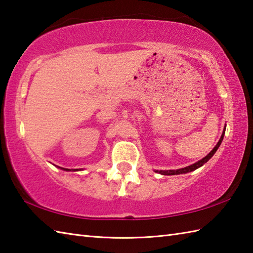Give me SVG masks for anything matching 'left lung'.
Returning a JSON list of instances; mask_svg holds the SVG:
<instances>
[{
    "label": "left lung",
    "instance_id": "obj_1",
    "mask_svg": "<svg viewBox=\"0 0 253 253\" xmlns=\"http://www.w3.org/2000/svg\"><path fill=\"white\" fill-rule=\"evenodd\" d=\"M225 129H226V128H224V130H223L222 136H221V138H219V141L216 143V146L213 148L212 151L210 152V153L207 155V157H204L202 160L198 161L197 163L192 164V165H189V166H186V168H184V169H169V170H155V171H157V173H159V174H162V175H179V174H186V173H189V171H192V170H195V169H199V168H201V166H202L204 163H207L208 161H209L210 159H211V158L213 157L214 153H215V152L217 151V149L219 148V146H221V143H222V141H223V138H224Z\"/></svg>",
    "mask_w": 253,
    "mask_h": 253
}]
</instances>
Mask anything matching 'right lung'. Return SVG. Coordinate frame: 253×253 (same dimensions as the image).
<instances>
[{"mask_svg": "<svg viewBox=\"0 0 253 253\" xmlns=\"http://www.w3.org/2000/svg\"><path fill=\"white\" fill-rule=\"evenodd\" d=\"M60 169H64V170H72V169H63V168H60ZM73 170H78V169H73Z\"/></svg>", "mask_w": 253, "mask_h": 253, "instance_id": "obj_1", "label": "right lung"}]
</instances>
